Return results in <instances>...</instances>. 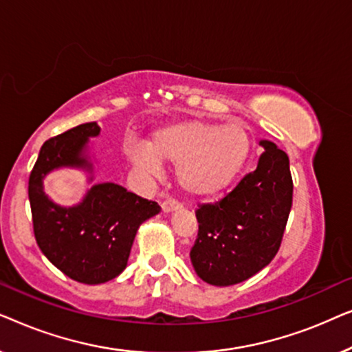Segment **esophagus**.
<instances>
[{
    "mask_svg": "<svg viewBox=\"0 0 352 352\" xmlns=\"http://www.w3.org/2000/svg\"><path fill=\"white\" fill-rule=\"evenodd\" d=\"M179 204H177L176 200H165L162 204V211L163 213H171V211H176L177 208H179Z\"/></svg>",
    "mask_w": 352,
    "mask_h": 352,
    "instance_id": "obj_1",
    "label": "esophagus"
}]
</instances>
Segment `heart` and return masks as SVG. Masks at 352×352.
Instances as JSON below:
<instances>
[{"label":"heart","instance_id":"heart-1","mask_svg":"<svg viewBox=\"0 0 352 352\" xmlns=\"http://www.w3.org/2000/svg\"><path fill=\"white\" fill-rule=\"evenodd\" d=\"M252 152V136L240 123L182 120L153 131L147 146L126 151L129 162L148 176L162 175V162L177 166L179 187L192 199H210L232 184Z\"/></svg>","mask_w":352,"mask_h":352}]
</instances>
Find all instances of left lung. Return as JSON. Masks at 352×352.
I'll return each instance as SVG.
<instances>
[{
  "label": "left lung",
  "instance_id": "8db88e82",
  "mask_svg": "<svg viewBox=\"0 0 352 352\" xmlns=\"http://www.w3.org/2000/svg\"><path fill=\"white\" fill-rule=\"evenodd\" d=\"M256 170L219 201L195 211L199 234L190 250L197 276L216 287L235 285L266 267L280 248L293 201L288 155L271 141Z\"/></svg>",
  "mask_w": 352,
  "mask_h": 352
}]
</instances>
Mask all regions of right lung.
Returning a JSON list of instances; mask_svg holds the SVG:
<instances>
[{
    "label": "right lung",
    "instance_id": "obj_1",
    "mask_svg": "<svg viewBox=\"0 0 352 352\" xmlns=\"http://www.w3.org/2000/svg\"><path fill=\"white\" fill-rule=\"evenodd\" d=\"M98 123H83L47 139L28 179L33 232L43 254L80 283L98 285L126 267L134 237L144 221L160 213L157 201L142 199L113 182L94 184L83 200L60 206L43 190V179L57 168H81L91 173L86 146L99 136Z\"/></svg>",
    "mask_w": 352,
    "mask_h": 352
}]
</instances>
